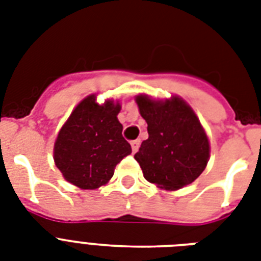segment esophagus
<instances>
[{
	"label": "esophagus",
	"instance_id": "obj_1",
	"mask_svg": "<svg viewBox=\"0 0 261 261\" xmlns=\"http://www.w3.org/2000/svg\"><path fill=\"white\" fill-rule=\"evenodd\" d=\"M139 145H141V141H139V139L131 141V147H133V151H134V153H137V151H138Z\"/></svg>",
	"mask_w": 261,
	"mask_h": 261
}]
</instances>
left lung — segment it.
<instances>
[{
	"instance_id": "8db88e82",
	"label": "left lung",
	"mask_w": 261,
	"mask_h": 261,
	"mask_svg": "<svg viewBox=\"0 0 261 261\" xmlns=\"http://www.w3.org/2000/svg\"><path fill=\"white\" fill-rule=\"evenodd\" d=\"M147 123L149 138L134 159L143 177L164 190H178L200 176L210 157V143L194 110L182 98H135Z\"/></svg>"
}]
</instances>
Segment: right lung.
Wrapping results in <instances>:
<instances>
[{
  "instance_id": "right-lung-1",
  "label": "right lung",
  "mask_w": 261,
  "mask_h": 261,
  "mask_svg": "<svg viewBox=\"0 0 261 261\" xmlns=\"http://www.w3.org/2000/svg\"><path fill=\"white\" fill-rule=\"evenodd\" d=\"M120 104L96 102V94L75 107L59 131L54 161L63 177L81 190H96L110 181L115 167L131 154L118 120Z\"/></svg>"
}]
</instances>
